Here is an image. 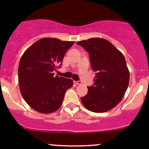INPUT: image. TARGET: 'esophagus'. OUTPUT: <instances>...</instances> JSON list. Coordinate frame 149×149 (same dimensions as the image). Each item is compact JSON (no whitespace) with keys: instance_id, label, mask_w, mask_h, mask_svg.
<instances>
[{"instance_id":"obj_1","label":"esophagus","mask_w":149,"mask_h":149,"mask_svg":"<svg viewBox=\"0 0 149 149\" xmlns=\"http://www.w3.org/2000/svg\"><path fill=\"white\" fill-rule=\"evenodd\" d=\"M74 82L75 84H77V85L81 84V81H74Z\"/></svg>"}]
</instances>
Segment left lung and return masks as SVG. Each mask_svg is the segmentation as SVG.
Returning <instances> with one entry per match:
<instances>
[{
  "instance_id": "obj_1",
  "label": "left lung",
  "mask_w": 149,
  "mask_h": 149,
  "mask_svg": "<svg viewBox=\"0 0 149 149\" xmlns=\"http://www.w3.org/2000/svg\"><path fill=\"white\" fill-rule=\"evenodd\" d=\"M88 53L91 68L96 72L94 84L81 97L84 106L91 112L104 113L115 107L124 96L130 81V72L123 54L110 41L91 38L79 41Z\"/></svg>"
}]
</instances>
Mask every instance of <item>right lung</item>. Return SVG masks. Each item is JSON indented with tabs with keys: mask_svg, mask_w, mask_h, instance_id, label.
I'll use <instances>...</instances> for the list:
<instances>
[{
	"mask_svg": "<svg viewBox=\"0 0 149 149\" xmlns=\"http://www.w3.org/2000/svg\"><path fill=\"white\" fill-rule=\"evenodd\" d=\"M73 44L74 41L43 38L23 53L18 67V81L22 96L34 111L48 114L61 106L73 81L55 76L53 71L61 65L65 54Z\"/></svg>",
	"mask_w": 149,
	"mask_h": 149,
	"instance_id": "1",
	"label": "right lung"
}]
</instances>
